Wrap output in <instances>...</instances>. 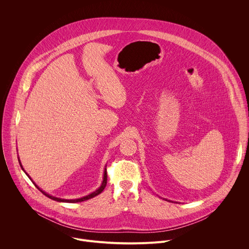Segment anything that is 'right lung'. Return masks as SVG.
I'll list each match as a JSON object with an SVG mask.
<instances>
[{
  "label": "right lung",
  "mask_w": 249,
  "mask_h": 249,
  "mask_svg": "<svg viewBox=\"0 0 249 249\" xmlns=\"http://www.w3.org/2000/svg\"><path fill=\"white\" fill-rule=\"evenodd\" d=\"M21 168H22V167H21ZM26 174H27V173H26ZM27 176H28V174H27ZM28 177H29V176H28ZM106 183H107V172H106V169H105V171H104V176H103V181H102L101 186H100L97 190H95L94 192H92L91 194H89V195H88V196H85V197H83V198H80V199H75V200H66V199H60V198H56V197L50 196L49 194H47V193H45L44 191H42L37 185H35V186H36V187L38 188V190H40V192H42L46 197H48V198H50V199H52V200H55V201H58V202H66V203H77V202H83V201H86V200H89V199H90V198H93V197L97 196L98 194H100V193L103 191V189H104L105 186H106Z\"/></svg>",
  "instance_id": "1"
}]
</instances>
